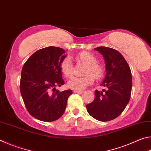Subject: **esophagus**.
<instances>
[{
	"label": "esophagus",
	"instance_id": "esophagus-1",
	"mask_svg": "<svg viewBox=\"0 0 151 151\" xmlns=\"http://www.w3.org/2000/svg\"><path fill=\"white\" fill-rule=\"evenodd\" d=\"M74 93H76V94H81L82 93H83V91H76V90H75L73 91Z\"/></svg>",
	"mask_w": 151,
	"mask_h": 151
}]
</instances>
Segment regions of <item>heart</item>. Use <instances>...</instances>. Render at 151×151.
I'll list each match as a JSON object with an SVG mask.
<instances>
[{
	"label": "heart",
	"mask_w": 151,
	"mask_h": 151,
	"mask_svg": "<svg viewBox=\"0 0 151 151\" xmlns=\"http://www.w3.org/2000/svg\"><path fill=\"white\" fill-rule=\"evenodd\" d=\"M76 58L87 65L85 71V76L83 77L75 76L72 78L68 82V86L74 90L81 91L94 83V77L96 79H100L103 77L104 74V67L103 64L97 62L96 56L90 52H81L78 53ZM60 69L66 78H70L73 75V65L69 57H65L62 60Z\"/></svg>",
	"instance_id": "1"
}]
</instances>
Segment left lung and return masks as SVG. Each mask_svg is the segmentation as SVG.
<instances>
[{"label":"left lung","instance_id":"1","mask_svg":"<svg viewBox=\"0 0 151 151\" xmlns=\"http://www.w3.org/2000/svg\"><path fill=\"white\" fill-rule=\"evenodd\" d=\"M103 55L106 63V76L101 86L103 92L96 90L94 99L86 104L88 114L99 121L116 119L126 108L132 90L131 71L126 60L113 48L99 47L94 48ZM105 93H103V92Z\"/></svg>","mask_w":151,"mask_h":151}]
</instances>
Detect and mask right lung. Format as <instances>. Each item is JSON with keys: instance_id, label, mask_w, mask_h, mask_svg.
<instances>
[{"instance_id": "right-lung-1", "label": "right lung", "mask_w": 151, "mask_h": 151, "mask_svg": "<svg viewBox=\"0 0 151 151\" xmlns=\"http://www.w3.org/2000/svg\"><path fill=\"white\" fill-rule=\"evenodd\" d=\"M66 57L63 48L48 47L36 51L22 67L20 93L30 115L45 122L55 121L63 115L72 90L62 92L56 86L65 84L60 63Z\"/></svg>"}]
</instances>
